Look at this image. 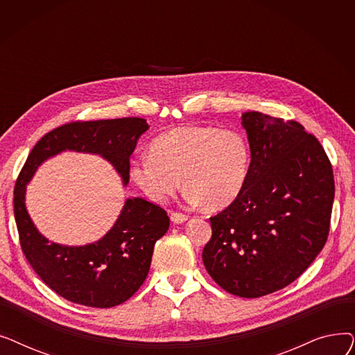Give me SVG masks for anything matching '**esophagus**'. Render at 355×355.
Masks as SVG:
<instances>
[{
  "label": "esophagus",
  "instance_id": "1",
  "mask_svg": "<svg viewBox=\"0 0 355 355\" xmlns=\"http://www.w3.org/2000/svg\"><path fill=\"white\" fill-rule=\"evenodd\" d=\"M187 220H189V216H185L182 213H171V221L175 223V225H181V223Z\"/></svg>",
  "mask_w": 355,
  "mask_h": 355
}]
</instances>
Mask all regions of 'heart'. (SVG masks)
I'll return each instance as SVG.
<instances>
[{
  "instance_id": "1",
  "label": "heart",
  "mask_w": 355,
  "mask_h": 355,
  "mask_svg": "<svg viewBox=\"0 0 355 355\" xmlns=\"http://www.w3.org/2000/svg\"><path fill=\"white\" fill-rule=\"evenodd\" d=\"M250 165V148L236 129L193 125L158 135L149 154L130 161L129 175L154 202H165L180 187L193 204L225 209L243 190Z\"/></svg>"
}]
</instances>
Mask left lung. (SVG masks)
<instances>
[{"label":"left lung","mask_w":355,"mask_h":355,"mask_svg":"<svg viewBox=\"0 0 355 355\" xmlns=\"http://www.w3.org/2000/svg\"><path fill=\"white\" fill-rule=\"evenodd\" d=\"M250 145L239 197L211 221L202 263L232 295L259 297L300 277L329 233L334 174L322 145L295 121L241 115Z\"/></svg>","instance_id":"obj_1"}]
</instances>
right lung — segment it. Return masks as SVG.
Returning <instances> with one entry per match:
<instances>
[{
    "label": "right lung",
    "mask_w": 355,
    "mask_h": 355,
    "mask_svg": "<svg viewBox=\"0 0 355 355\" xmlns=\"http://www.w3.org/2000/svg\"><path fill=\"white\" fill-rule=\"evenodd\" d=\"M142 118L71 122L55 128L34 145L14 187V216L21 249L42 281L64 300L92 308L123 304L144 284L157 240L170 217L157 204L128 198L115 225L95 243L63 246L49 241L28 216L26 187L44 161L63 151L96 154L129 182V158L148 129Z\"/></svg>",
    "instance_id": "add662e5"
}]
</instances>
